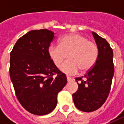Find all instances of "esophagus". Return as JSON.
I'll return each mask as SVG.
<instances>
[{"mask_svg": "<svg viewBox=\"0 0 124 124\" xmlns=\"http://www.w3.org/2000/svg\"><path fill=\"white\" fill-rule=\"evenodd\" d=\"M67 81H68V82L71 81H72V78H71V77H68V76H67Z\"/></svg>", "mask_w": 124, "mask_h": 124, "instance_id": "esophagus-1", "label": "esophagus"}]
</instances>
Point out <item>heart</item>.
Instances as JSON below:
<instances>
[{
	"mask_svg": "<svg viewBox=\"0 0 124 124\" xmlns=\"http://www.w3.org/2000/svg\"><path fill=\"white\" fill-rule=\"evenodd\" d=\"M49 55L54 64L60 67L68 56L69 60L61 65V70L68 74L77 73L79 70L88 72L95 65L99 55L97 45L81 34H70L60 40L59 45H51Z\"/></svg>",
	"mask_w": 124,
	"mask_h": 124,
	"instance_id": "1",
	"label": "heart"
}]
</instances>
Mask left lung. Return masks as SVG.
Returning <instances> with one entry per match:
<instances>
[{
	"label": "left lung",
	"mask_w": 124,
	"mask_h": 124,
	"mask_svg": "<svg viewBox=\"0 0 124 124\" xmlns=\"http://www.w3.org/2000/svg\"><path fill=\"white\" fill-rule=\"evenodd\" d=\"M93 35L99 49L97 62L83 77L75 79L79 88L72 94L77 108L86 112L97 110L105 103L114 75L113 52L110 44L94 31Z\"/></svg>",
	"instance_id": "left-lung-1"
}]
</instances>
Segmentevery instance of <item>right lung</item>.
<instances>
[{"mask_svg":"<svg viewBox=\"0 0 124 124\" xmlns=\"http://www.w3.org/2000/svg\"><path fill=\"white\" fill-rule=\"evenodd\" d=\"M53 31L31 30L21 36L10 53L9 75L16 96L26 110L45 115L54 109L57 94L67 83V78L54 64L49 47Z\"/></svg>","mask_w":124,"mask_h":124,"instance_id":"add662e5","label":"right lung"}]
</instances>
